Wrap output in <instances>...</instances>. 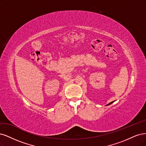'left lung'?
Masks as SVG:
<instances>
[{
    "label": "left lung",
    "mask_w": 146,
    "mask_h": 146,
    "mask_svg": "<svg viewBox=\"0 0 146 146\" xmlns=\"http://www.w3.org/2000/svg\"><path fill=\"white\" fill-rule=\"evenodd\" d=\"M113 102H114V101H113V102H110V103H109V104H107V106H109V105H110V104H111V103H113Z\"/></svg>",
    "instance_id": "left-lung-1"
}]
</instances>
